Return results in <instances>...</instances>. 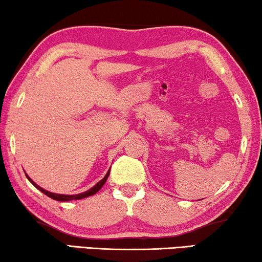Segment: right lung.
Masks as SVG:
<instances>
[{"mask_svg":"<svg viewBox=\"0 0 262 262\" xmlns=\"http://www.w3.org/2000/svg\"><path fill=\"white\" fill-rule=\"evenodd\" d=\"M108 175H110V170H108V172L106 173V176L103 178V180H101L100 182H98V183L94 185L93 188H91L90 190H87V191H85V192H82V194H78V195H61V194H54V192H49V191H47V190H45V189H42L41 187H39V185L37 184H35L34 183V182L30 180V178L27 176V178L28 180L32 182V184L34 185V187H36L37 189H39L40 191H42L45 195H47L48 197H51V199H53V200H56V201H61V202H63V201H71V200H80V199H84V197H89V196H92V195H94L96 194V192H98L100 190L101 188H103V185L105 184V182H106V180H107V177H108Z\"/></svg>","mask_w":262,"mask_h":262,"instance_id":"1","label":"right lung"}]
</instances>
